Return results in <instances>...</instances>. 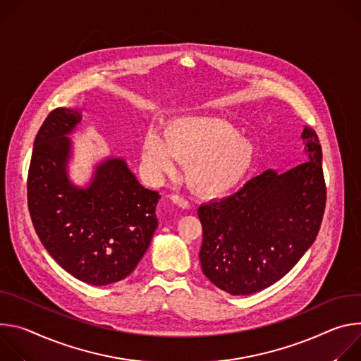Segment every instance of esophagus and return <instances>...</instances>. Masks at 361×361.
<instances>
[{"label":"esophagus","instance_id":"esophagus-1","mask_svg":"<svg viewBox=\"0 0 361 361\" xmlns=\"http://www.w3.org/2000/svg\"><path fill=\"white\" fill-rule=\"evenodd\" d=\"M171 199H172V201H173L178 207H180V208H183V209H189V208H190L189 201H188L186 197H183L182 195L173 193V195H171Z\"/></svg>","mask_w":361,"mask_h":361}]
</instances>
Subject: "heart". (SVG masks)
<instances>
[{"instance_id": "1", "label": "heart", "mask_w": 361, "mask_h": 361, "mask_svg": "<svg viewBox=\"0 0 361 361\" xmlns=\"http://www.w3.org/2000/svg\"><path fill=\"white\" fill-rule=\"evenodd\" d=\"M142 159L153 176L173 175L188 162L186 179L199 193L218 196L233 190L251 172L257 146L231 120L212 114L172 118L164 135L149 129Z\"/></svg>"}]
</instances>
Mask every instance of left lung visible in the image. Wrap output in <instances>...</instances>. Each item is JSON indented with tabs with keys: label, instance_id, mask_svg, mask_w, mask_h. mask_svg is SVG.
<instances>
[{
	"label": "left lung",
	"instance_id": "8db88e82",
	"mask_svg": "<svg viewBox=\"0 0 361 361\" xmlns=\"http://www.w3.org/2000/svg\"><path fill=\"white\" fill-rule=\"evenodd\" d=\"M305 162L268 169L241 189L197 209L205 276L232 295L258 293L281 279L315 241L326 209L322 145L304 128Z\"/></svg>",
	"mask_w": 361,
	"mask_h": 361
}]
</instances>
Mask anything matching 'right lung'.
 <instances>
[{
    "label": "right lung",
    "instance_id": "obj_1",
    "mask_svg": "<svg viewBox=\"0 0 361 361\" xmlns=\"http://www.w3.org/2000/svg\"><path fill=\"white\" fill-rule=\"evenodd\" d=\"M82 110L59 107L39 128L28 169L34 229L53 259L74 278L107 286L133 272L157 228L159 193L143 188L125 159L107 157L86 188L67 173Z\"/></svg>",
    "mask_w": 361,
    "mask_h": 361
}]
</instances>
